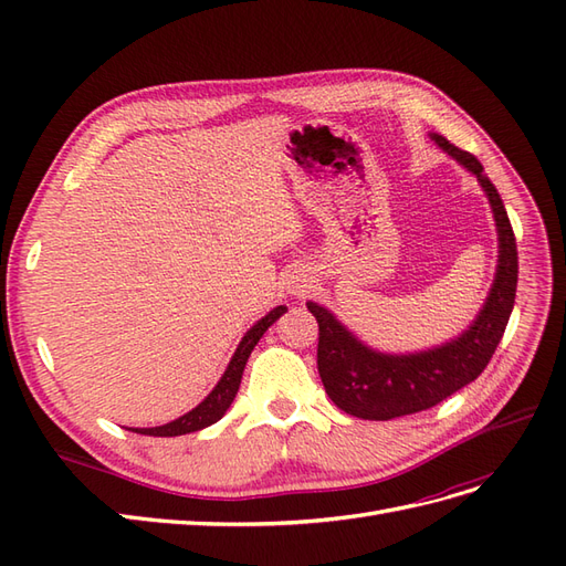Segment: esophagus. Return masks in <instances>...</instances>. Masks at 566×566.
I'll use <instances>...</instances> for the list:
<instances>
[{"instance_id": "34e87169", "label": "esophagus", "mask_w": 566, "mask_h": 566, "mask_svg": "<svg viewBox=\"0 0 566 566\" xmlns=\"http://www.w3.org/2000/svg\"><path fill=\"white\" fill-rule=\"evenodd\" d=\"M306 287H310V285H306V281H304V279L293 281V293H295V295H304V293H306Z\"/></svg>"}]
</instances>
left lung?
Wrapping results in <instances>:
<instances>
[{
  "label": "left lung",
  "instance_id": "1",
  "mask_svg": "<svg viewBox=\"0 0 566 566\" xmlns=\"http://www.w3.org/2000/svg\"><path fill=\"white\" fill-rule=\"evenodd\" d=\"M430 139L472 172L484 188L499 231V266L489 297L468 331L439 347L413 354H385L364 345L335 314L306 302L318 321V375L325 394L345 413L364 420H391L418 413L449 399L476 380L489 366L510 321L517 293V243L505 205L484 167L472 153L449 144L441 134Z\"/></svg>",
  "mask_w": 566,
  "mask_h": 566
}]
</instances>
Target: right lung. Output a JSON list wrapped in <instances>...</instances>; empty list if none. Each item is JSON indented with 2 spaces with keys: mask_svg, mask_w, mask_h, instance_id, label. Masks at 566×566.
Segmentation results:
<instances>
[{
  "mask_svg": "<svg viewBox=\"0 0 566 566\" xmlns=\"http://www.w3.org/2000/svg\"><path fill=\"white\" fill-rule=\"evenodd\" d=\"M285 312H287V306L281 304V306H276V310H271L264 318H260V321L252 325V328L243 335L241 345H238V349L233 352L231 361H229L224 375H221V380L217 382V387L193 410H188L186 416H181V418H177L172 422H167V424H160V427H134L132 432L148 434V437H181V434H188V432L205 430V427H210L217 420H221V416H224L227 410H229V406L233 403L235 394H238V387H241L243 370H245V364H248V358H250L254 345L269 331V325L276 323Z\"/></svg>",
  "mask_w": 566,
  "mask_h": 566,
  "instance_id": "1",
  "label": "right lung"
}]
</instances>
